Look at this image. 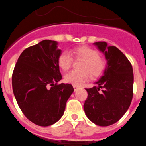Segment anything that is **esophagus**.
Masks as SVG:
<instances>
[{"label":"esophagus","instance_id":"obj_1","mask_svg":"<svg viewBox=\"0 0 146 146\" xmlns=\"http://www.w3.org/2000/svg\"><path fill=\"white\" fill-rule=\"evenodd\" d=\"M73 87H74V91H76L78 88H80V86H75V85H73Z\"/></svg>","mask_w":146,"mask_h":146}]
</instances>
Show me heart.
I'll use <instances>...</instances> for the list:
<instances>
[{"instance_id":"b5f03b06","label":"heart","mask_w":146,"mask_h":146,"mask_svg":"<svg viewBox=\"0 0 146 146\" xmlns=\"http://www.w3.org/2000/svg\"><path fill=\"white\" fill-rule=\"evenodd\" d=\"M72 55L76 59H81V70H74L68 72L64 77L65 81L72 85L80 86L85 83L90 76L98 78L103 74L106 68V61L100 53L94 48L88 46H79L72 49ZM68 52H63L60 54L58 60V66L63 71L71 68L73 62L72 57Z\"/></svg>"}]
</instances>
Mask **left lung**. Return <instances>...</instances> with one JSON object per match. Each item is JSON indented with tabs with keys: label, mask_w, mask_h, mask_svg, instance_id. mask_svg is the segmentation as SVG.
<instances>
[{
	"label": "left lung",
	"mask_w": 146,
	"mask_h": 146,
	"mask_svg": "<svg viewBox=\"0 0 146 146\" xmlns=\"http://www.w3.org/2000/svg\"><path fill=\"white\" fill-rule=\"evenodd\" d=\"M94 44L105 54L107 65L103 75L95 83L98 86L86 88L88 97L83 108L92 123L109 126L117 123L130 106L133 98V68L117 47L109 46L106 42Z\"/></svg>",
	"instance_id": "obj_1"
}]
</instances>
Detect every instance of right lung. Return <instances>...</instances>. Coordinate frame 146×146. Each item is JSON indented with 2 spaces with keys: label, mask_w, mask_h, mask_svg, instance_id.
Segmentation results:
<instances>
[{
  "label": "right lung",
  "mask_w": 146,
  "mask_h": 146,
  "mask_svg": "<svg viewBox=\"0 0 146 146\" xmlns=\"http://www.w3.org/2000/svg\"><path fill=\"white\" fill-rule=\"evenodd\" d=\"M60 54L56 41L44 40L21 53L12 73V89L20 109L40 126L60 119L74 92L71 84H58L62 79L58 63Z\"/></svg>",
  "instance_id": "1"
}]
</instances>
